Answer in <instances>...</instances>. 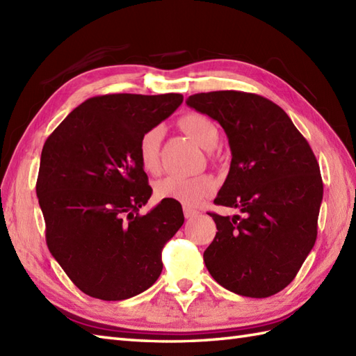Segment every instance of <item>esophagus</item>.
<instances>
[{
    "label": "esophagus",
    "mask_w": 356,
    "mask_h": 356,
    "mask_svg": "<svg viewBox=\"0 0 356 356\" xmlns=\"http://www.w3.org/2000/svg\"><path fill=\"white\" fill-rule=\"evenodd\" d=\"M184 214H185V218H193V217L197 216L199 213H197V211H195V209H191V208L185 207V208H184Z\"/></svg>",
    "instance_id": "esophagus-1"
}]
</instances>
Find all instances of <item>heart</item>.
Returning a JSON list of instances; mask_svg holds the SVG:
<instances>
[{
    "instance_id": "obj_1",
    "label": "heart",
    "mask_w": 356,
    "mask_h": 356,
    "mask_svg": "<svg viewBox=\"0 0 356 356\" xmlns=\"http://www.w3.org/2000/svg\"><path fill=\"white\" fill-rule=\"evenodd\" d=\"M180 128L203 149L216 148L220 133L209 118L191 113L180 119ZM163 128L153 127L140 136L138 145V157L143 171L157 174L161 171V143ZM214 190L213 179L208 176L180 177L170 176L156 184L154 193L157 199H171L184 203L185 207H195Z\"/></svg>"
}]
</instances>
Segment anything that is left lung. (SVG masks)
<instances>
[{"instance_id":"left-lung-1","label":"left lung","mask_w":356,"mask_h":356,"mask_svg":"<svg viewBox=\"0 0 356 356\" xmlns=\"http://www.w3.org/2000/svg\"><path fill=\"white\" fill-rule=\"evenodd\" d=\"M186 104L228 136L231 166L214 203L243 214H209L217 232L203 261L225 289L270 297L292 282L315 245L318 162L291 118L266 97L225 90L193 95Z\"/></svg>"}]
</instances>
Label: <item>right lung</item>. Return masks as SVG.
<instances>
[{"mask_svg": "<svg viewBox=\"0 0 356 356\" xmlns=\"http://www.w3.org/2000/svg\"><path fill=\"white\" fill-rule=\"evenodd\" d=\"M184 102L179 93L104 95L74 108L45 140L36 195L55 260L93 298H131L156 283L162 249L184 225L182 205L151 197L140 136Z\"/></svg>", "mask_w": 356, "mask_h": 356, "instance_id": "right-lung-1", "label": "right lung"}]
</instances>
